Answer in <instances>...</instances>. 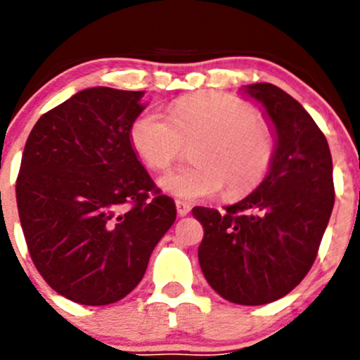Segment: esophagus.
Returning a JSON list of instances; mask_svg holds the SVG:
<instances>
[{"instance_id":"34e87169","label":"esophagus","mask_w":360,"mask_h":360,"mask_svg":"<svg viewBox=\"0 0 360 360\" xmlns=\"http://www.w3.org/2000/svg\"><path fill=\"white\" fill-rule=\"evenodd\" d=\"M176 212H179L180 217H185L188 212H191V205L185 201H180L179 199V201H176Z\"/></svg>"}]
</instances>
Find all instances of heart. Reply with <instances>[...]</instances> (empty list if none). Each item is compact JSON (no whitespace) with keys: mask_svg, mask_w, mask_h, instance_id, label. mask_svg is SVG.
<instances>
[{"mask_svg":"<svg viewBox=\"0 0 360 360\" xmlns=\"http://www.w3.org/2000/svg\"><path fill=\"white\" fill-rule=\"evenodd\" d=\"M131 143L155 172L169 168L192 145L191 168L159 184L175 198L198 201L219 194L240 199L268 179L276 158V131L255 105L227 92H201L173 103L169 115L145 110L133 120Z\"/></svg>","mask_w":360,"mask_h":360,"instance_id":"1","label":"heart"}]
</instances>
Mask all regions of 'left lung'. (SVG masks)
<instances>
[{
	"mask_svg": "<svg viewBox=\"0 0 360 360\" xmlns=\"http://www.w3.org/2000/svg\"><path fill=\"white\" fill-rule=\"evenodd\" d=\"M278 138L268 179L224 212L192 208L205 229L198 248L202 275L224 300L266 304L308 275L334 206L333 158L309 113L273 84L247 85Z\"/></svg>",
	"mask_w": 360,
	"mask_h": 360,
	"instance_id": "1",
	"label": "left lung"
}]
</instances>
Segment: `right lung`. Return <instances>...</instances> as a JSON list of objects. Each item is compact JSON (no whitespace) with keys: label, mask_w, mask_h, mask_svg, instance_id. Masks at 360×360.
<instances>
[{"label":"right lung","mask_w":360,"mask_h":360,"mask_svg":"<svg viewBox=\"0 0 360 360\" xmlns=\"http://www.w3.org/2000/svg\"><path fill=\"white\" fill-rule=\"evenodd\" d=\"M145 91L92 87L38 119L22 152L15 195L33 264L80 304L126 297L176 219L129 138Z\"/></svg>","instance_id":"right-lung-1"}]
</instances>
